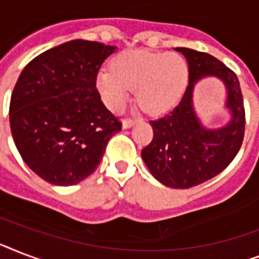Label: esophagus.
I'll list each match as a JSON object with an SVG mask.
<instances>
[{
    "instance_id": "esophagus-1",
    "label": "esophagus",
    "mask_w": 259,
    "mask_h": 259,
    "mask_svg": "<svg viewBox=\"0 0 259 259\" xmlns=\"http://www.w3.org/2000/svg\"><path fill=\"white\" fill-rule=\"evenodd\" d=\"M134 123H136V119H132V118H126V119H123V122H122V127H123V129H127V127H132Z\"/></svg>"
}]
</instances>
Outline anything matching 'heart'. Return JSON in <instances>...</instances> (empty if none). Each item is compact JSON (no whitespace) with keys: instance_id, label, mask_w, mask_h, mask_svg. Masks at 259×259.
Returning a JSON list of instances; mask_svg holds the SVG:
<instances>
[{"instance_id":"obj_1","label":"heart","mask_w":259,"mask_h":259,"mask_svg":"<svg viewBox=\"0 0 259 259\" xmlns=\"http://www.w3.org/2000/svg\"><path fill=\"white\" fill-rule=\"evenodd\" d=\"M188 78V63L180 55L130 51L114 60L113 70L98 74L97 87L105 105L113 111L123 109L133 90H137L141 109L157 115L179 102Z\"/></svg>"}]
</instances>
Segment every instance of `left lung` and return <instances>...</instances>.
<instances>
[{
  "label": "left lung",
  "mask_w": 259,
  "mask_h": 259,
  "mask_svg": "<svg viewBox=\"0 0 259 259\" xmlns=\"http://www.w3.org/2000/svg\"><path fill=\"white\" fill-rule=\"evenodd\" d=\"M184 55L189 83L179 105L164 117L150 121L153 140L141 152L150 173L170 188H191L226 169L241 149L245 136V107L237 75L205 52L175 48ZM221 78L228 90L226 107L232 119L219 130L201 125L192 103L194 84L204 77Z\"/></svg>",
  "instance_id": "left-lung-1"
}]
</instances>
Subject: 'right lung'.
<instances>
[{"label": "right lung", "instance_id": "right-lung-1", "mask_svg": "<svg viewBox=\"0 0 259 259\" xmlns=\"http://www.w3.org/2000/svg\"><path fill=\"white\" fill-rule=\"evenodd\" d=\"M114 51L71 40L36 56L18 76L10 130L24 162L42 180L63 187L84 180L122 129L97 90L98 72Z\"/></svg>", "mask_w": 259, "mask_h": 259}]
</instances>
